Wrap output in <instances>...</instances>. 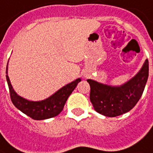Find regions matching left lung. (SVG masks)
<instances>
[{
	"instance_id": "left-lung-1",
	"label": "left lung",
	"mask_w": 153,
	"mask_h": 153,
	"mask_svg": "<svg viewBox=\"0 0 153 153\" xmlns=\"http://www.w3.org/2000/svg\"><path fill=\"white\" fill-rule=\"evenodd\" d=\"M147 59L138 72L127 82L120 86H111L87 79L90 84V100L97 112L114 117L131 111L143 95L148 78Z\"/></svg>"
}]
</instances>
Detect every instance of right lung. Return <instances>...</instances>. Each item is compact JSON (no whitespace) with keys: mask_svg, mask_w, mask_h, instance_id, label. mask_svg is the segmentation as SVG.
<instances>
[{"mask_svg":"<svg viewBox=\"0 0 153 153\" xmlns=\"http://www.w3.org/2000/svg\"><path fill=\"white\" fill-rule=\"evenodd\" d=\"M6 81L10 91V99L14 106L34 120H45L51 118L61 113L65 106L66 100L71 94L82 80L81 78L76 79L75 81L66 84L60 88L54 94L42 101H29L19 96L11 86L10 78L8 76V63L6 66Z\"/></svg>","mask_w":153,"mask_h":153,"instance_id":"obj_1","label":"right lung"}]
</instances>
